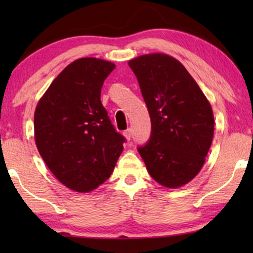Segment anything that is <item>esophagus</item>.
<instances>
[{
	"label": "esophagus",
	"instance_id": "34e87169",
	"mask_svg": "<svg viewBox=\"0 0 253 253\" xmlns=\"http://www.w3.org/2000/svg\"><path fill=\"white\" fill-rule=\"evenodd\" d=\"M123 134H124V137H126L127 140H130V139H131V136H132V130H131V129H126V130L123 132Z\"/></svg>",
	"mask_w": 253,
	"mask_h": 253
}]
</instances>
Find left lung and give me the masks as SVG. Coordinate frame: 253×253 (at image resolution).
I'll list each match as a JSON object with an SVG mask.
<instances>
[{"label": "left lung", "instance_id": "obj_1", "mask_svg": "<svg viewBox=\"0 0 253 253\" xmlns=\"http://www.w3.org/2000/svg\"><path fill=\"white\" fill-rule=\"evenodd\" d=\"M151 117V136L138 152L152 178L167 188L191 181L212 144V107L186 69L166 54L129 61Z\"/></svg>", "mask_w": 253, "mask_h": 253}]
</instances>
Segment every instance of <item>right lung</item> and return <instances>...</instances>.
Segmentation results:
<instances>
[{
    "instance_id": "right-lung-1",
    "label": "right lung",
    "mask_w": 253,
    "mask_h": 253,
    "mask_svg": "<svg viewBox=\"0 0 253 253\" xmlns=\"http://www.w3.org/2000/svg\"><path fill=\"white\" fill-rule=\"evenodd\" d=\"M112 62L85 57L55 78L34 113L38 151L55 177L69 189L89 192L112 175L124 138L102 106L101 88Z\"/></svg>"
}]
</instances>
